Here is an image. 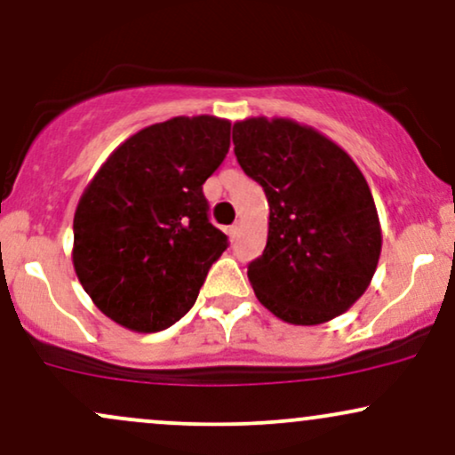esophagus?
Masks as SVG:
<instances>
[{"label": "esophagus", "instance_id": "1", "mask_svg": "<svg viewBox=\"0 0 455 455\" xmlns=\"http://www.w3.org/2000/svg\"><path fill=\"white\" fill-rule=\"evenodd\" d=\"M240 232H243V221H236L229 226V238L232 240H236L240 236Z\"/></svg>", "mask_w": 455, "mask_h": 455}]
</instances>
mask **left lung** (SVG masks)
<instances>
[{"label": "left lung", "mask_w": 455, "mask_h": 455, "mask_svg": "<svg viewBox=\"0 0 455 455\" xmlns=\"http://www.w3.org/2000/svg\"><path fill=\"white\" fill-rule=\"evenodd\" d=\"M234 153L268 197V243L249 264L258 300L283 322L339 317L375 275L381 226L364 174L339 144L290 119L234 123Z\"/></svg>", "instance_id": "8db88e82"}]
</instances>
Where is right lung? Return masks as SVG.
Here are the masks:
<instances>
[{
  "instance_id": "obj_1",
  "label": "right lung",
  "mask_w": 455,
  "mask_h": 455,
  "mask_svg": "<svg viewBox=\"0 0 455 455\" xmlns=\"http://www.w3.org/2000/svg\"><path fill=\"white\" fill-rule=\"evenodd\" d=\"M229 148V121L174 116L127 138L74 215V270L106 317L159 332L196 304L228 236L202 191Z\"/></svg>"
}]
</instances>
